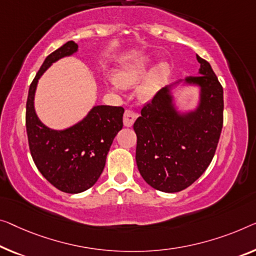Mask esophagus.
I'll use <instances>...</instances> for the list:
<instances>
[{
	"label": "esophagus",
	"mask_w": 256,
	"mask_h": 256,
	"mask_svg": "<svg viewBox=\"0 0 256 256\" xmlns=\"http://www.w3.org/2000/svg\"><path fill=\"white\" fill-rule=\"evenodd\" d=\"M136 117H138V114L136 112H133V110H125L124 112V117H123V120H124V125L125 126H132L133 123H134V120H136Z\"/></svg>",
	"instance_id": "esophagus-1"
}]
</instances>
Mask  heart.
I'll return each instance as SVG.
<instances>
[{
    "mask_svg": "<svg viewBox=\"0 0 256 256\" xmlns=\"http://www.w3.org/2000/svg\"><path fill=\"white\" fill-rule=\"evenodd\" d=\"M146 70V60H138L122 66L115 74V82L112 85L114 88H118V86L131 87L136 85L144 77ZM169 74L170 68L164 63H161L155 68H152L150 71V74L144 77V82L139 85V96L144 98V100H150V98H152L156 94V92L160 90V87L164 84L168 77H169Z\"/></svg>",
    "mask_w": 256,
    "mask_h": 256,
    "instance_id": "1",
    "label": "heart"
}]
</instances>
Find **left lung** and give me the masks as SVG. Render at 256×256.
I'll return each instance as SVG.
<instances>
[{
	"instance_id": "8db88e82",
	"label": "left lung",
	"mask_w": 256,
	"mask_h": 256,
	"mask_svg": "<svg viewBox=\"0 0 256 256\" xmlns=\"http://www.w3.org/2000/svg\"><path fill=\"white\" fill-rule=\"evenodd\" d=\"M200 74L188 82L201 86L196 112L179 117L169 90L162 88L141 109L133 125L140 174L155 190H185L204 172L215 155L223 128V87L207 60L196 55Z\"/></svg>"
}]
</instances>
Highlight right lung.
<instances>
[{"instance_id":"right-lung-1","label":"right lung","mask_w":256,"mask_h":256,"mask_svg":"<svg viewBox=\"0 0 256 256\" xmlns=\"http://www.w3.org/2000/svg\"><path fill=\"white\" fill-rule=\"evenodd\" d=\"M68 41L46 57L30 82L26 101V132L30 152L42 176L66 193H80L92 188L101 176L112 140L123 128V106H98L85 120L64 131H54L41 123L34 112L38 79L52 63L77 50Z\"/></svg>"}]
</instances>
